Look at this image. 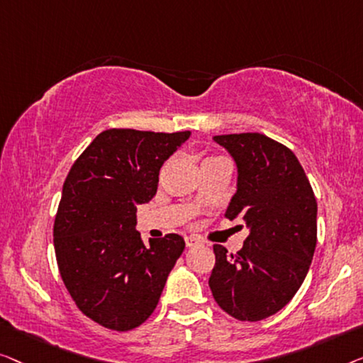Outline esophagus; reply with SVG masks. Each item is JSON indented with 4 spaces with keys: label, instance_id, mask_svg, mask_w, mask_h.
I'll return each instance as SVG.
<instances>
[{
    "label": "esophagus",
    "instance_id": "34e87169",
    "mask_svg": "<svg viewBox=\"0 0 363 363\" xmlns=\"http://www.w3.org/2000/svg\"><path fill=\"white\" fill-rule=\"evenodd\" d=\"M186 245L187 247H197V245H202V240L197 237V235H187L186 238Z\"/></svg>",
    "mask_w": 363,
    "mask_h": 363
}]
</instances>
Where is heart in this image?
Wrapping results in <instances>:
<instances>
[{
  "label": "heart",
  "instance_id": "b5f03b06",
  "mask_svg": "<svg viewBox=\"0 0 363 363\" xmlns=\"http://www.w3.org/2000/svg\"><path fill=\"white\" fill-rule=\"evenodd\" d=\"M217 157H220V156H212V157H207V160H217ZM206 160V161H207Z\"/></svg>",
  "mask_w": 363,
  "mask_h": 363
}]
</instances>
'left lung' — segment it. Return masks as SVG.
I'll return each instance as SVG.
<instances>
[{"label": "left lung", "instance_id": "1", "mask_svg": "<svg viewBox=\"0 0 363 363\" xmlns=\"http://www.w3.org/2000/svg\"><path fill=\"white\" fill-rule=\"evenodd\" d=\"M233 156L238 189L225 217L250 228L243 248L213 245V299L238 320L267 319L293 299L318 242V202L294 152L262 133L213 138Z\"/></svg>", "mask_w": 363, "mask_h": 363}]
</instances>
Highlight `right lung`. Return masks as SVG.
I'll return each instance as SVG.
<instances>
[{
  "label": "right lung",
  "mask_w": 363,
  "mask_h": 363,
  "mask_svg": "<svg viewBox=\"0 0 363 363\" xmlns=\"http://www.w3.org/2000/svg\"><path fill=\"white\" fill-rule=\"evenodd\" d=\"M191 131H101L70 167L54 220L60 278L86 318L131 330L156 309L184 252L177 233L143 243L136 206L156 196L160 169Z\"/></svg>",
  "instance_id": "1"
}]
</instances>
